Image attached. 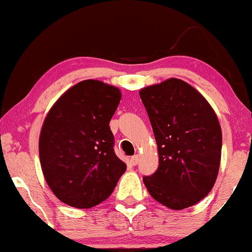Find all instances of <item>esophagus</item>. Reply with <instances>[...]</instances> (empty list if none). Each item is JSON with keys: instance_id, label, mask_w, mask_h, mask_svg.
I'll return each instance as SVG.
<instances>
[{"instance_id": "obj_1", "label": "esophagus", "mask_w": 252, "mask_h": 252, "mask_svg": "<svg viewBox=\"0 0 252 252\" xmlns=\"http://www.w3.org/2000/svg\"><path fill=\"white\" fill-rule=\"evenodd\" d=\"M130 161H131V163L134 164V166H136V164L138 163V161H140V155H137V154L134 155L131 158H130Z\"/></svg>"}]
</instances>
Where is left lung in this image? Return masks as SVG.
<instances>
[{
    "label": "left lung",
    "mask_w": 252,
    "mask_h": 252,
    "mask_svg": "<svg viewBox=\"0 0 252 252\" xmlns=\"http://www.w3.org/2000/svg\"><path fill=\"white\" fill-rule=\"evenodd\" d=\"M154 131L158 167L143 176L149 194L172 210L193 206L218 176L221 129L215 110L189 84L170 78L140 91Z\"/></svg>",
    "instance_id": "8db88e82"
}]
</instances>
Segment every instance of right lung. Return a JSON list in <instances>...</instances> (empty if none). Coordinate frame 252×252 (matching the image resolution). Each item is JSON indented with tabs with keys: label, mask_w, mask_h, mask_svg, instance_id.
Here are the masks:
<instances>
[{
	"label": "right lung",
	"mask_w": 252,
	"mask_h": 252,
	"mask_svg": "<svg viewBox=\"0 0 252 252\" xmlns=\"http://www.w3.org/2000/svg\"><path fill=\"white\" fill-rule=\"evenodd\" d=\"M121 98L120 89L88 79L68 89L48 111L39 138L40 163L46 182L63 204L96 206L126 172L109 126Z\"/></svg>",
	"instance_id": "add662e5"
}]
</instances>
